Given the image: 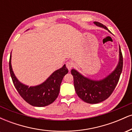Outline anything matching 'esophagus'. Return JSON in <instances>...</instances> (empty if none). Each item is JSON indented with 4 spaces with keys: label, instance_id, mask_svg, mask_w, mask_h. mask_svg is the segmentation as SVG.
I'll return each mask as SVG.
<instances>
[{
    "label": "esophagus",
    "instance_id": "1",
    "mask_svg": "<svg viewBox=\"0 0 132 132\" xmlns=\"http://www.w3.org/2000/svg\"><path fill=\"white\" fill-rule=\"evenodd\" d=\"M66 67H67V68L68 69V70H70L71 68H72V66H73V63H72L71 61H68L66 62Z\"/></svg>",
    "mask_w": 132,
    "mask_h": 132
}]
</instances>
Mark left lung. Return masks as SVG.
Instances as JSON below:
<instances>
[{
    "label": "left lung",
    "mask_w": 132,
    "mask_h": 132,
    "mask_svg": "<svg viewBox=\"0 0 132 132\" xmlns=\"http://www.w3.org/2000/svg\"><path fill=\"white\" fill-rule=\"evenodd\" d=\"M96 26L101 27L111 33L105 25L94 22ZM123 68V56L119 46V60L116 68L105 78L100 80H93L84 76L79 72L72 69L74 86L79 97L89 104H97L107 99L112 94L119 82Z\"/></svg>",
    "instance_id": "obj_1"
}]
</instances>
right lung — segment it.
<instances>
[{
    "label": "right lung",
    "mask_w": 132,
    "mask_h": 132,
    "mask_svg": "<svg viewBox=\"0 0 132 132\" xmlns=\"http://www.w3.org/2000/svg\"><path fill=\"white\" fill-rule=\"evenodd\" d=\"M11 57L10 54L9 60L10 76L15 87L23 99L35 107H45L53 102L58 96L62 80L68 72L66 64L53 72L43 83L29 87L16 78L12 68Z\"/></svg>",
    "instance_id": "right-lung-1"
}]
</instances>
